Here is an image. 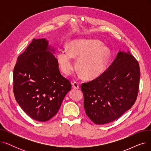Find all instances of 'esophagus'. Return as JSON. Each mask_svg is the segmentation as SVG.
Here are the masks:
<instances>
[{
    "label": "esophagus",
    "instance_id": "obj_1",
    "mask_svg": "<svg viewBox=\"0 0 151 151\" xmlns=\"http://www.w3.org/2000/svg\"><path fill=\"white\" fill-rule=\"evenodd\" d=\"M72 87L74 89H78L80 88V85H79V84L77 82H73L72 83Z\"/></svg>",
    "mask_w": 151,
    "mask_h": 151
}]
</instances>
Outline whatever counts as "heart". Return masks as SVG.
<instances>
[{
    "label": "heart",
    "instance_id": "1",
    "mask_svg": "<svg viewBox=\"0 0 151 151\" xmlns=\"http://www.w3.org/2000/svg\"><path fill=\"white\" fill-rule=\"evenodd\" d=\"M97 40L75 39L67 43V50L57 53V62L62 72L70 75L75 68L73 58H78L76 67L83 76L93 80L105 72L108 61V51Z\"/></svg>",
    "mask_w": 151,
    "mask_h": 151
}]
</instances>
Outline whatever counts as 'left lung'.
I'll return each mask as SVG.
<instances>
[{
    "instance_id": "1",
    "label": "left lung",
    "mask_w": 151,
    "mask_h": 151,
    "mask_svg": "<svg viewBox=\"0 0 151 151\" xmlns=\"http://www.w3.org/2000/svg\"><path fill=\"white\" fill-rule=\"evenodd\" d=\"M139 78L138 61L129 51H119L106 71L81 85L87 116L96 124H105L121 117L136 101Z\"/></svg>"
}]
</instances>
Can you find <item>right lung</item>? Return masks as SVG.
Returning a JSON list of instances; mask_svg holds the SVG:
<instances>
[{"label":"right lung","instance_id":"add662e5","mask_svg":"<svg viewBox=\"0 0 151 151\" xmlns=\"http://www.w3.org/2000/svg\"><path fill=\"white\" fill-rule=\"evenodd\" d=\"M48 44L45 38H34L18 56L13 70L16 100L29 116L40 122L57 114L71 88L60 73L55 49Z\"/></svg>","mask_w":151,"mask_h":151}]
</instances>
